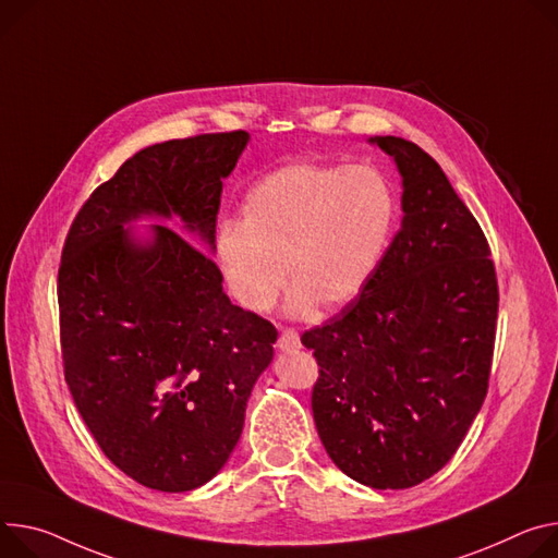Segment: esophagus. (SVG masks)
Listing matches in <instances>:
<instances>
[{
    "mask_svg": "<svg viewBox=\"0 0 558 558\" xmlns=\"http://www.w3.org/2000/svg\"><path fill=\"white\" fill-rule=\"evenodd\" d=\"M278 347L282 351H298L300 349V336L295 329H282L278 336Z\"/></svg>",
    "mask_w": 558,
    "mask_h": 558,
    "instance_id": "esophagus-1",
    "label": "esophagus"
}]
</instances>
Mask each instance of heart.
Returning a JSON list of instances; mask_svg holds the SVG:
<instances>
[{
    "mask_svg": "<svg viewBox=\"0 0 558 558\" xmlns=\"http://www.w3.org/2000/svg\"><path fill=\"white\" fill-rule=\"evenodd\" d=\"M396 199L367 165L300 162L248 189L240 225L216 235L229 293L248 312H267L289 280V312L340 310L367 287L391 235Z\"/></svg>",
    "mask_w": 558,
    "mask_h": 558,
    "instance_id": "heart-1",
    "label": "heart"
}]
</instances>
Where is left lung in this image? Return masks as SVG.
Instances as JSON below:
<instances>
[{"instance_id":"left-lung-1","label":"left lung","mask_w":558,"mask_h":558,"mask_svg":"<svg viewBox=\"0 0 558 558\" xmlns=\"http://www.w3.org/2000/svg\"><path fill=\"white\" fill-rule=\"evenodd\" d=\"M402 175V227L349 305L302 333L312 410L329 459L374 489L442 470L487 396L498 282L487 238L438 162L378 135Z\"/></svg>"}]
</instances>
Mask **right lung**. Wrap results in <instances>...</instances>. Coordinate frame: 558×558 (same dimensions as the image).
<instances>
[{"instance_id":"right-lung-1","label":"right lung","mask_w":558,"mask_h":558,"mask_svg":"<svg viewBox=\"0 0 558 558\" xmlns=\"http://www.w3.org/2000/svg\"><path fill=\"white\" fill-rule=\"evenodd\" d=\"M246 140L205 133L137 150L90 193L62 248L66 385L107 459L150 489L189 492L222 470L276 329L233 305L218 265L184 235L154 225L140 244L124 225L175 214L214 246L222 178Z\"/></svg>"}]
</instances>
